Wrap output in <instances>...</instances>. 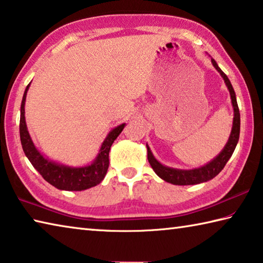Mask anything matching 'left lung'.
<instances>
[{
	"instance_id": "obj_1",
	"label": "left lung",
	"mask_w": 263,
	"mask_h": 263,
	"mask_svg": "<svg viewBox=\"0 0 263 263\" xmlns=\"http://www.w3.org/2000/svg\"><path fill=\"white\" fill-rule=\"evenodd\" d=\"M211 62L218 73L221 75V78L224 79V82L228 87L230 95H231V102H232L233 106V125L232 130H231V135L228 142L224 146V148L221 149V152L217 155V157L211 160L210 162L204 164V166L199 168H194V169H177V168H172L163 166L162 163H160L157 159L154 158L152 151L148 147V145L146 144V147H147V159L151 164V167L153 168L160 179L163 181L168 182V183L175 184V185H191V184H198L203 183V182L210 181L213 177L217 176L221 172V169L225 167L226 162L229 161L230 158L232 157V154L235 149V146H237L239 141V135H240V112L237 103V97H235L234 89L231 84L229 78L226 77V74L222 72V70L218 67L217 62L215 59H211Z\"/></svg>"
}]
</instances>
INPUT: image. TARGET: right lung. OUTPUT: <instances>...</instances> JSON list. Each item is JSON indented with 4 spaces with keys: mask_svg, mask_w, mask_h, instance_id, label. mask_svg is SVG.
I'll use <instances>...</instances> for the list:
<instances>
[{
    "mask_svg": "<svg viewBox=\"0 0 263 263\" xmlns=\"http://www.w3.org/2000/svg\"><path fill=\"white\" fill-rule=\"evenodd\" d=\"M30 84L25 88L23 100L21 104V119H20V136L22 147H23L26 158L29 159L31 164L37 169L44 180L48 183L55 186L57 189L67 190V191H81L91 188L100 184L103 181L109 168V152L111 145L114 144L123 128L125 127V123L112 128L108 136L105 137L104 141L102 142L100 152L97 154L94 161L88 166L82 167H70L59 162L52 161L47 159L45 155L39 152L35 147L30 133L28 131L25 122V100L28 94Z\"/></svg>",
    "mask_w": 263,
    "mask_h": 263,
    "instance_id": "add662e5",
    "label": "right lung"
}]
</instances>
